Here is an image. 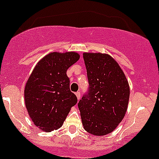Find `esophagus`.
<instances>
[{
    "label": "esophagus",
    "mask_w": 159,
    "mask_h": 159,
    "mask_svg": "<svg viewBox=\"0 0 159 159\" xmlns=\"http://www.w3.org/2000/svg\"><path fill=\"white\" fill-rule=\"evenodd\" d=\"M75 95H76L77 98H78V100H79L80 99H81V93H80V92H77V93H75Z\"/></svg>",
    "instance_id": "obj_1"
}]
</instances>
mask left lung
<instances>
[{
    "label": "left lung",
    "instance_id": "obj_1",
    "mask_svg": "<svg viewBox=\"0 0 159 159\" xmlns=\"http://www.w3.org/2000/svg\"><path fill=\"white\" fill-rule=\"evenodd\" d=\"M88 93L78 103L85 131L104 136L115 129L126 113L129 85L118 63L108 54L83 53Z\"/></svg>",
    "mask_w": 159,
    "mask_h": 159
}]
</instances>
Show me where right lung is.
<instances>
[{
	"instance_id": "add662e5",
	"label": "right lung",
	"mask_w": 159,
	"mask_h": 159,
	"mask_svg": "<svg viewBox=\"0 0 159 159\" xmlns=\"http://www.w3.org/2000/svg\"><path fill=\"white\" fill-rule=\"evenodd\" d=\"M80 56L75 52H51L37 63L26 81L25 104L36 126L45 132L58 129L78 102L70 90L68 68Z\"/></svg>"
}]
</instances>
